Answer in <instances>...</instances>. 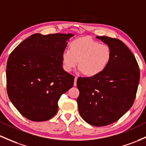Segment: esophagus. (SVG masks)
I'll return each mask as SVG.
<instances>
[{"mask_svg": "<svg viewBox=\"0 0 146 146\" xmlns=\"http://www.w3.org/2000/svg\"><path fill=\"white\" fill-rule=\"evenodd\" d=\"M77 80H78V77H75V80H74V86H75L77 85Z\"/></svg>", "mask_w": 146, "mask_h": 146, "instance_id": "esophagus-1", "label": "esophagus"}]
</instances>
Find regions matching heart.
I'll use <instances>...</instances> for the list:
<instances>
[{"mask_svg": "<svg viewBox=\"0 0 146 146\" xmlns=\"http://www.w3.org/2000/svg\"><path fill=\"white\" fill-rule=\"evenodd\" d=\"M111 57L110 47L89 37H82L71 41L69 50L62 53L64 68L71 71L78 66L80 70L88 77L96 76L107 68Z\"/></svg>", "mask_w": 146, "mask_h": 146, "instance_id": "1", "label": "heart"}]
</instances>
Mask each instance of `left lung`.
I'll use <instances>...</instances> for the list:
<instances>
[{
  "mask_svg": "<svg viewBox=\"0 0 146 146\" xmlns=\"http://www.w3.org/2000/svg\"><path fill=\"white\" fill-rule=\"evenodd\" d=\"M96 37L110 47L111 60L98 76L78 78L77 102L81 117L91 125L100 127L116 122L132 107L140 70L135 57L121 40Z\"/></svg>",
  "mask_w": 146,
  "mask_h": 146,
  "instance_id": "obj_1",
  "label": "left lung"
}]
</instances>
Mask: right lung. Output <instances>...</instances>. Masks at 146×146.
I'll list each match as a JSON object with an SVG mask.
<instances>
[{
	"mask_svg": "<svg viewBox=\"0 0 146 146\" xmlns=\"http://www.w3.org/2000/svg\"><path fill=\"white\" fill-rule=\"evenodd\" d=\"M73 36L36 33L9 55L7 94L24 117L33 121L50 119L57 112L61 96L73 87L75 77L62 67V53Z\"/></svg>",
	"mask_w": 146,
	"mask_h": 146,
	"instance_id": "obj_1",
	"label": "right lung"
}]
</instances>
